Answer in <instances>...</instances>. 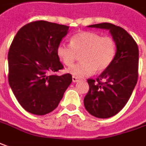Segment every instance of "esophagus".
Instances as JSON below:
<instances>
[{"label": "esophagus", "instance_id": "34e87169", "mask_svg": "<svg viewBox=\"0 0 146 146\" xmlns=\"http://www.w3.org/2000/svg\"><path fill=\"white\" fill-rule=\"evenodd\" d=\"M72 79H73V82H77V81H80V79L79 78H77V77H72Z\"/></svg>", "mask_w": 146, "mask_h": 146}]
</instances>
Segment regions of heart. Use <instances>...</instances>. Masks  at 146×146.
Segmentation results:
<instances>
[{
	"label": "heart",
	"mask_w": 146,
	"mask_h": 146,
	"mask_svg": "<svg viewBox=\"0 0 146 146\" xmlns=\"http://www.w3.org/2000/svg\"><path fill=\"white\" fill-rule=\"evenodd\" d=\"M117 45L111 36H102L93 32H81L73 35L70 44L60 43L56 53L60 60L71 66L81 55V62L76 64L67 72L77 78L90 76L94 70L103 72L109 68L116 56Z\"/></svg>",
	"instance_id": "b5f03b06"
}]
</instances>
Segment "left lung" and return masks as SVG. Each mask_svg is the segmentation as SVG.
Masks as SVG:
<instances>
[{"label":"left lung","instance_id":"left-lung-1","mask_svg":"<svg viewBox=\"0 0 146 146\" xmlns=\"http://www.w3.org/2000/svg\"><path fill=\"white\" fill-rule=\"evenodd\" d=\"M109 29L117 45L113 61L96 80L90 78L88 94L84 98L86 110L98 118L118 113L126 105L138 78L139 50L134 39L123 28L113 24L89 25Z\"/></svg>","mask_w":146,"mask_h":146}]
</instances>
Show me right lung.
I'll return each instance as SVG.
<instances>
[{
    "mask_svg": "<svg viewBox=\"0 0 146 146\" xmlns=\"http://www.w3.org/2000/svg\"><path fill=\"white\" fill-rule=\"evenodd\" d=\"M69 26L45 21L21 27L8 53L9 83L20 105L35 115H44L58 106L72 82V75L57 76L64 68L56 48Z\"/></svg>",
    "mask_w": 146,
    "mask_h": 146,
    "instance_id": "obj_1",
    "label": "right lung"
}]
</instances>
